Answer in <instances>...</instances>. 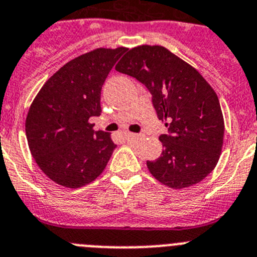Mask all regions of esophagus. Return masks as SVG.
<instances>
[{
  "instance_id": "34e87169",
  "label": "esophagus",
  "mask_w": 257,
  "mask_h": 257,
  "mask_svg": "<svg viewBox=\"0 0 257 257\" xmlns=\"http://www.w3.org/2000/svg\"><path fill=\"white\" fill-rule=\"evenodd\" d=\"M126 138H128V140H132V141H142L143 140V136H142V134L129 133L128 136H126Z\"/></svg>"
}]
</instances>
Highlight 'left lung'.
<instances>
[{"mask_svg": "<svg viewBox=\"0 0 257 257\" xmlns=\"http://www.w3.org/2000/svg\"><path fill=\"white\" fill-rule=\"evenodd\" d=\"M115 69L147 87L157 117L169 126V134L160 137L161 156L147 161L150 173L169 188L200 183L223 149L224 117L211 85L188 62L157 45L131 48Z\"/></svg>", "mask_w": 257, "mask_h": 257, "instance_id": "1", "label": "left lung"}]
</instances>
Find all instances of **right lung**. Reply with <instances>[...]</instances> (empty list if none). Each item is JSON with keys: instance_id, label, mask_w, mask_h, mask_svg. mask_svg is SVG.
<instances>
[{"instance_id": "right-lung-1", "label": "right lung", "mask_w": 257, "mask_h": 257, "mask_svg": "<svg viewBox=\"0 0 257 257\" xmlns=\"http://www.w3.org/2000/svg\"><path fill=\"white\" fill-rule=\"evenodd\" d=\"M125 47L96 48L66 62L34 97L25 133L39 169L55 183L80 188L107 165L114 149L110 133L93 131L101 115V89Z\"/></svg>"}]
</instances>
